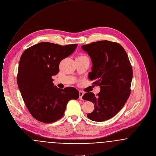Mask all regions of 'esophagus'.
Here are the masks:
<instances>
[{
  "mask_svg": "<svg viewBox=\"0 0 156 156\" xmlns=\"http://www.w3.org/2000/svg\"><path fill=\"white\" fill-rule=\"evenodd\" d=\"M79 94H80V97H79V98H80V99L82 100V97H83L84 93H83L82 91L80 90V91L79 92Z\"/></svg>",
  "mask_w": 156,
  "mask_h": 156,
  "instance_id": "obj_1",
  "label": "esophagus"
}]
</instances>
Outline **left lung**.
I'll return each instance as SVG.
<instances>
[{"instance_id":"1","label":"left lung","mask_w":156,"mask_h":156,"mask_svg":"<svg viewBox=\"0 0 156 156\" xmlns=\"http://www.w3.org/2000/svg\"><path fill=\"white\" fill-rule=\"evenodd\" d=\"M82 48L92 60L89 80L101 88L97 97L92 92L82 97L94 104L95 109L87 116L93 121L103 122L115 116L126 104L131 91L132 66L126 51L118 43L99 41L83 45Z\"/></svg>"}]
</instances>
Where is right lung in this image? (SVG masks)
Wrapping results in <instances>:
<instances>
[{
	"label": "right lung",
	"instance_id": "right-lung-1",
	"mask_svg": "<svg viewBox=\"0 0 156 156\" xmlns=\"http://www.w3.org/2000/svg\"><path fill=\"white\" fill-rule=\"evenodd\" d=\"M77 46L43 42L23 53L17 85L27 108L37 120L45 123L56 122L63 116L68 101L79 98L77 89L58 88L54 86L52 78L59 72L61 61L74 52Z\"/></svg>",
	"mask_w": 156,
	"mask_h": 156
}]
</instances>
